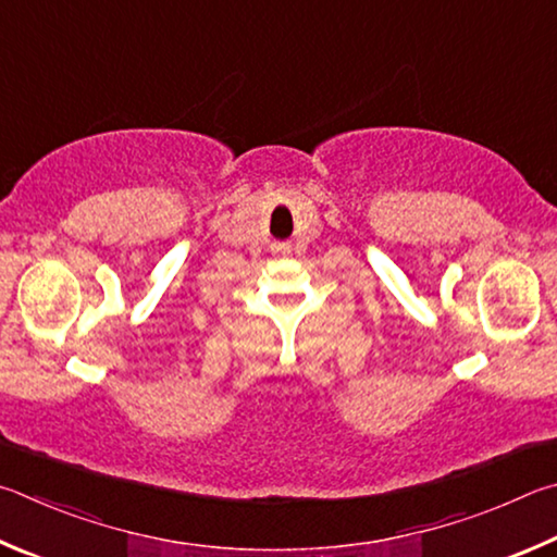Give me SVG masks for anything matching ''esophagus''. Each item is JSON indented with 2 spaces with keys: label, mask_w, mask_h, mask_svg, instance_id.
<instances>
[{
  "label": "esophagus",
  "mask_w": 557,
  "mask_h": 557,
  "mask_svg": "<svg viewBox=\"0 0 557 557\" xmlns=\"http://www.w3.org/2000/svg\"><path fill=\"white\" fill-rule=\"evenodd\" d=\"M281 251H288V244H281V247H278Z\"/></svg>",
  "instance_id": "obj_1"
}]
</instances>
